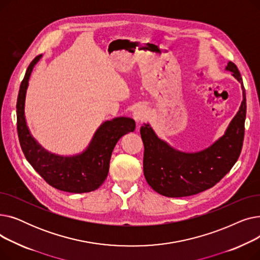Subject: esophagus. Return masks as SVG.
<instances>
[{"label":"esophagus","mask_w":260,"mask_h":260,"mask_svg":"<svg viewBox=\"0 0 260 260\" xmlns=\"http://www.w3.org/2000/svg\"><path fill=\"white\" fill-rule=\"evenodd\" d=\"M147 116H148V114H147V111L144 106L136 107L134 113H133V117L137 122L145 121L147 119Z\"/></svg>","instance_id":"esophagus-1"}]
</instances>
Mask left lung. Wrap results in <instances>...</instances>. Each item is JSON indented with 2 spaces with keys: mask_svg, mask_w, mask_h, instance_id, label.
Masks as SVG:
<instances>
[{
  "mask_svg": "<svg viewBox=\"0 0 260 260\" xmlns=\"http://www.w3.org/2000/svg\"><path fill=\"white\" fill-rule=\"evenodd\" d=\"M226 70L241 83L243 100L223 137L209 148L194 154L181 153L160 140L148 124L141 126L144 177L157 193L167 197L201 193L219 182L238 160L244 138L247 99L237 66L229 62Z\"/></svg>",
  "mask_w": 260,
  "mask_h": 260,
  "instance_id": "left-lung-1",
  "label": "left lung"
}]
</instances>
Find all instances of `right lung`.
<instances>
[{
	"label": "right lung",
	"mask_w": 260,
	"mask_h": 260,
	"mask_svg": "<svg viewBox=\"0 0 260 260\" xmlns=\"http://www.w3.org/2000/svg\"><path fill=\"white\" fill-rule=\"evenodd\" d=\"M41 58L37 56L27 68L21 82L17 101V129L22 151L36 172L54 188L68 193H87L97 189L106 179L113 149L118 140L134 132L133 119L119 117L104 122L95 132L86 151L75 157L49 154L29 134L24 116L26 89L32 68Z\"/></svg>",
	"instance_id": "1"
}]
</instances>
